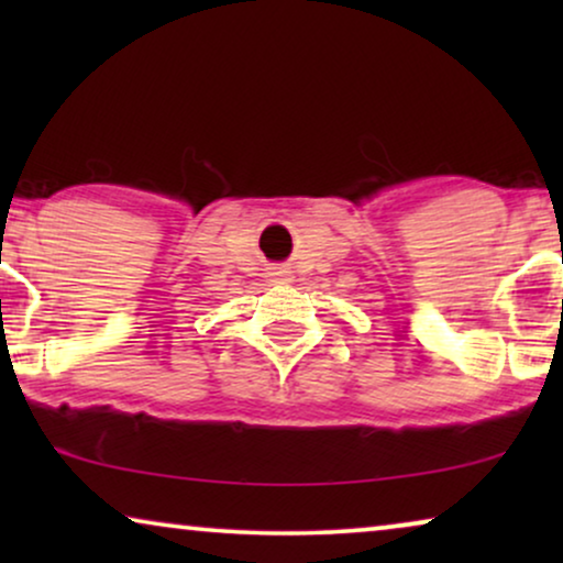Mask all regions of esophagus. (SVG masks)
I'll return each instance as SVG.
<instances>
[{"label":"esophagus","mask_w":563,"mask_h":563,"mask_svg":"<svg viewBox=\"0 0 563 563\" xmlns=\"http://www.w3.org/2000/svg\"><path fill=\"white\" fill-rule=\"evenodd\" d=\"M268 282L287 284V282H291V272L287 266H272V268H268Z\"/></svg>","instance_id":"esophagus-1"}]
</instances>
